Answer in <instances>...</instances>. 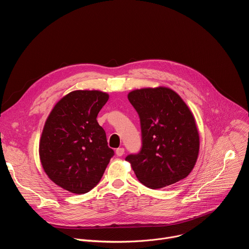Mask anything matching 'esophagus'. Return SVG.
<instances>
[{
    "mask_svg": "<svg viewBox=\"0 0 249 249\" xmlns=\"http://www.w3.org/2000/svg\"><path fill=\"white\" fill-rule=\"evenodd\" d=\"M124 152H125V151H124V148H118L115 153H116V155H117L118 157H122V156L124 155Z\"/></svg>",
    "mask_w": 249,
    "mask_h": 249,
    "instance_id": "esophagus-1",
    "label": "esophagus"
}]
</instances>
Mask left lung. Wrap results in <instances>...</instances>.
<instances>
[{"mask_svg": "<svg viewBox=\"0 0 249 249\" xmlns=\"http://www.w3.org/2000/svg\"><path fill=\"white\" fill-rule=\"evenodd\" d=\"M128 99L139 114L142 150L129 155L138 180L152 189L178 182L194 168L200 137L184 100L166 87L134 89Z\"/></svg>", "mask_w": 249, "mask_h": 249, "instance_id": "left-lung-1", "label": "left lung"}]
</instances>
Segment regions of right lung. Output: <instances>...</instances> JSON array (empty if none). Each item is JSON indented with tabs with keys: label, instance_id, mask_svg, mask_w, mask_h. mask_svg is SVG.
<instances>
[{
	"label": "right lung",
	"instance_id": "obj_1",
	"mask_svg": "<svg viewBox=\"0 0 249 249\" xmlns=\"http://www.w3.org/2000/svg\"><path fill=\"white\" fill-rule=\"evenodd\" d=\"M108 98L100 90L71 91L45 121L39 142L42 167L56 185L71 193L91 190L114 155L96 120Z\"/></svg>",
	"mask_w": 249,
	"mask_h": 249
}]
</instances>
